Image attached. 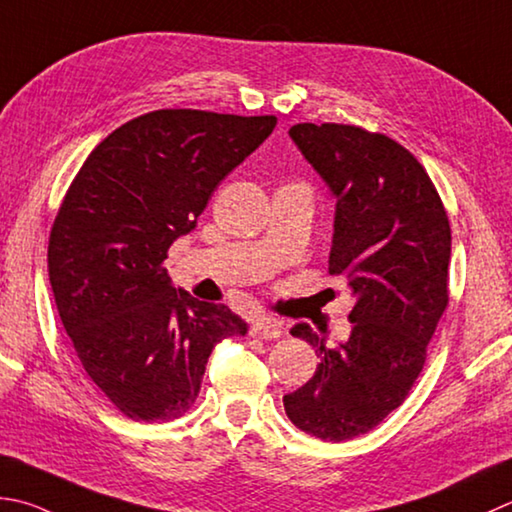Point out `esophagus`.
Returning <instances> with one entry per match:
<instances>
[{
    "label": "esophagus",
    "instance_id": "obj_1",
    "mask_svg": "<svg viewBox=\"0 0 512 512\" xmlns=\"http://www.w3.org/2000/svg\"><path fill=\"white\" fill-rule=\"evenodd\" d=\"M250 335L257 339H279L282 337V326L275 319H259L253 326H250Z\"/></svg>",
    "mask_w": 512,
    "mask_h": 512
}]
</instances>
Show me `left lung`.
Here are the masks:
<instances>
[{
  "label": "left lung",
  "mask_w": 512,
  "mask_h": 512,
  "mask_svg": "<svg viewBox=\"0 0 512 512\" xmlns=\"http://www.w3.org/2000/svg\"><path fill=\"white\" fill-rule=\"evenodd\" d=\"M297 148L337 197L328 273L355 295L348 342L317 348L315 375L284 397L290 422L324 442L364 435L404 404L448 306L450 222L408 148L350 124H295Z\"/></svg>",
  "instance_id": "8db88e82"
}]
</instances>
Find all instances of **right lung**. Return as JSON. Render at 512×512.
Returning a JSON list of instances; mask_svg holds the SVG:
<instances>
[{"label":"right lung","instance_id":"obj_1","mask_svg":"<svg viewBox=\"0 0 512 512\" xmlns=\"http://www.w3.org/2000/svg\"><path fill=\"white\" fill-rule=\"evenodd\" d=\"M275 124L153 110L99 142L66 190L48 239L50 288L90 382L133 422L182 417L215 344L246 335L228 306L170 286L164 259Z\"/></svg>","mask_w":512,"mask_h":512}]
</instances>
